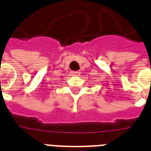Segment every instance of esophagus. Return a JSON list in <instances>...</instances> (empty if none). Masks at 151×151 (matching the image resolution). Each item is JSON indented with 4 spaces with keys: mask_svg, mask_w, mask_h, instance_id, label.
<instances>
[{
    "mask_svg": "<svg viewBox=\"0 0 151 151\" xmlns=\"http://www.w3.org/2000/svg\"><path fill=\"white\" fill-rule=\"evenodd\" d=\"M71 74H72V75H73V76L79 75L80 71H71Z\"/></svg>",
    "mask_w": 151,
    "mask_h": 151,
    "instance_id": "esophagus-1",
    "label": "esophagus"
}]
</instances>
